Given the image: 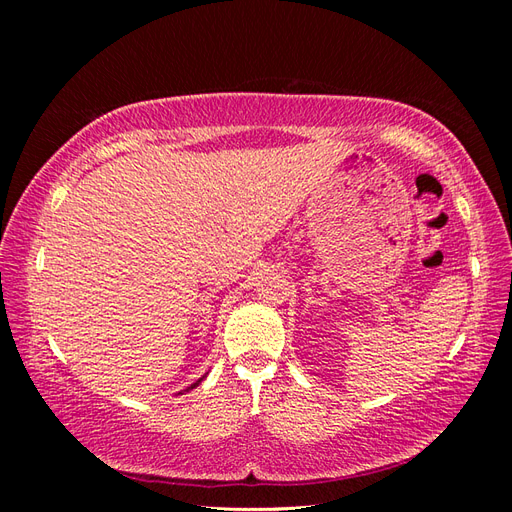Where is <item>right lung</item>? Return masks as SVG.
<instances>
[{"label": "right lung", "mask_w": 512, "mask_h": 512, "mask_svg": "<svg viewBox=\"0 0 512 512\" xmlns=\"http://www.w3.org/2000/svg\"><path fill=\"white\" fill-rule=\"evenodd\" d=\"M200 380H203V378H200ZM200 380H196V382H194V384H192V386H188V391H190V389H196V386H198V384H200Z\"/></svg>", "instance_id": "right-lung-1"}]
</instances>
